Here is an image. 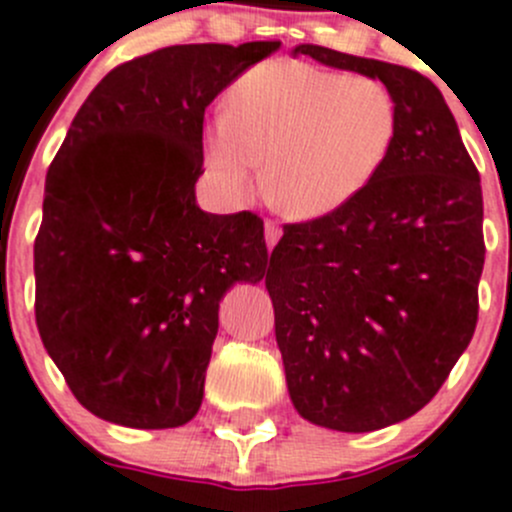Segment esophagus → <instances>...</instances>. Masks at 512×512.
I'll return each instance as SVG.
<instances>
[{"instance_id": "obj_1", "label": "esophagus", "mask_w": 512, "mask_h": 512, "mask_svg": "<svg viewBox=\"0 0 512 512\" xmlns=\"http://www.w3.org/2000/svg\"><path fill=\"white\" fill-rule=\"evenodd\" d=\"M280 237H283V229L278 227V222H270V219H267V222H265V242H267V250H272V247L278 245Z\"/></svg>"}]
</instances>
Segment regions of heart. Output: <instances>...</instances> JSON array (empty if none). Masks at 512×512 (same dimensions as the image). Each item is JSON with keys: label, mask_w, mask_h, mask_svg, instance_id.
Segmentation results:
<instances>
[{"label": "heart", "mask_w": 512, "mask_h": 512, "mask_svg": "<svg viewBox=\"0 0 512 512\" xmlns=\"http://www.w3.org/2000/svg\"><path fill=\"white\" fill-rule=\"evenodd\" d=\"M396 131V100L379 80L305 62H262L232 85L227 113L204 128V164L234 197L265 159L272 204L288 217L318 219L374 184Z\"/></svg>", "instance_id": "b5f03b06"}]
</instances>
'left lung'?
<instances>
[{"label": "left lung", "mask_w": 512, "mask_h": 512, "mask_svg": "<svg viewBox=\"0 0 512 512\" xmlns=\"http://www.w3.org/2000/svg\"><path fill=\"white\" fill-rule=\"evenodd\" d=\"M293 55L379 78L399 111L374 184L338 212L285 224L265 278L300 417L374 432L429 404L470 346L485 265L480 174L422 73L318 45Z\"/></svg>", "instance_id": "left-lung-1"}]
</instances>
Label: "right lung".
<instances>
[{
    "label": "right lung",
    "instance_id": "obj_1",
    "mask_svg": "<svg viewBox=\"0 0 512 512\" xmlns=\"http://www.w3.org/2000/svg\"><path fill=\"white\" fill-rule=\"evenodd\" d=\"M280 42L171 45L121 62L80 105L47 171L35 318L75 399L169 429L202 407L219 300L267 270L255 212L207 214L204 111Z\"/></svg>",
    "mask_w": 512,
    "mask_h": 512
}]
</instances>
